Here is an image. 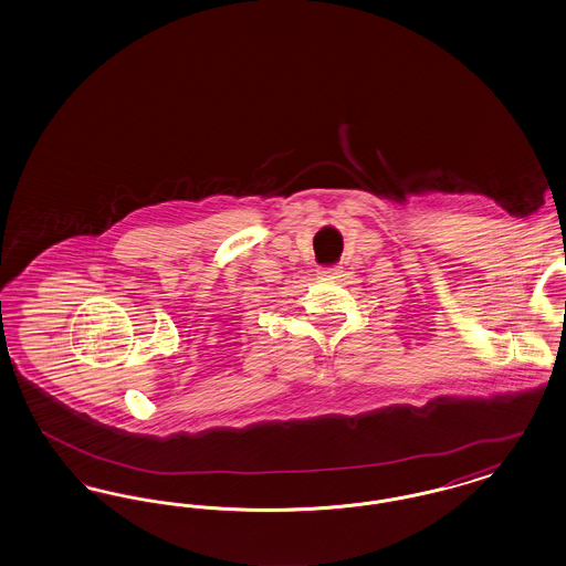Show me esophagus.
Masks as SVG:
<instances>
[{"mask_svg": "<svg viewBox=\"0 0 566 566\" xmlns=\"http://www.w3.org/2000/svg\"><path fill=\"white\" fill-rule=\"evenodd\" d=\"M318 273H321V275H328V277H335V275L339 273V268H321Z\"/></svg>", "mask_w": 566, "mask_h": 566, "instance_id": "esophagus-1", "label": "esophagus"}]
</instances>
